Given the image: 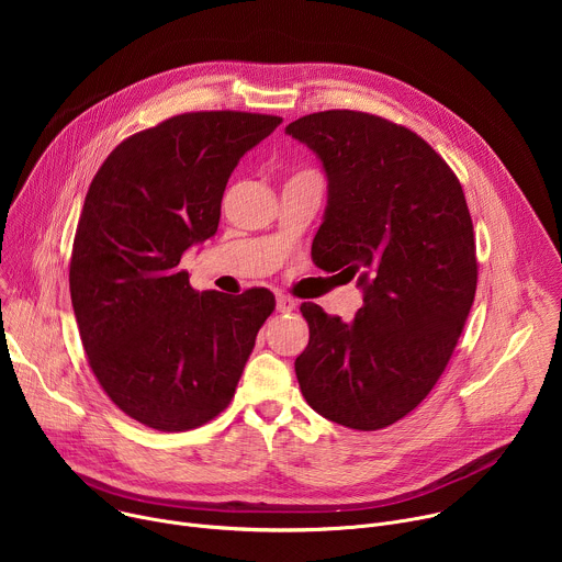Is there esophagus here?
Listing matches in <instances>:
<instances>
[{"label": "esophagus", "mask_w": 562, "mask_h": 562, "mask_svg": "<svg viewBox=\"0 0 562 562\" xmlns=\"http://www.w3.org/2000/svg\"><path fill=\"white\" fill-rule=\"evenodd\" d=\"M276 304H278V311H280V313H289V311H293V308L297 306V300L291 297V295H278Z\"/></svg>", "instance_id": "esophagus-1"}]
</instances>
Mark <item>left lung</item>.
<instances>
[{"label": "left lung", "mask_w": 562, "mask_h": 562, "mask_svg": "<svg viewBox=\"0 0 562 562\" xmlns=\"http://www.w3.org/2000/svg\"><path fill=\"white\" fill-rule=\"evenodd\" d=\"M329 178L311 256L358 278L353 323L300 306L308 345L295 358L302 395L319 416L378 431L409 416L440 380L477 284L462 187L414 131L362 111H319L286 126Z\"/></svg>", "instance_id": "left-lung-1"}]
</instances>
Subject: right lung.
Masks as SVG:
<instances>
[{
	"mask_svg": "<svg viewBox=\"0 0 562 562\" xmlns=\"http://www.w3.org/2000/svg\"><path fill=\"white\" fill-rule=\"evenodd\" d=\"M278 115L195 111L120 142L79 215L68 284L89 364L128 418L189 431L224 412L276 308L269 289L200 293L184 251L217 231L239 157Z\"/></svg>",
	"mask_w": 562,
	"mask_h": 562,
	"instance_id": "right-lung-1",
	"label": "right lung"
}]
</instances>
